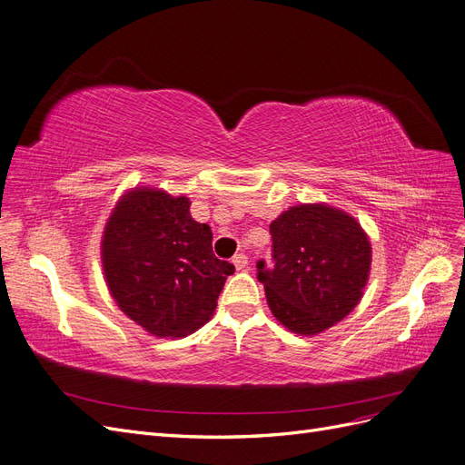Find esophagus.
Here are the masks:
<instances>
[{
  "label": "esophagus",
  "instance_id": "34e87169",
  "mask_svg": "<svg viewBox=\"0 0 465 465\" xmlns=\"http://www.w3.org/2000/svg\"><path fill=\"white\" fill-rule=\"evenodd\" d=\"M232 263H234L236 270L241 272V270H244V267L248 265V256H246V254H234V258H232Z\"/></svg>",
  "mask_w": 465,
  "mask_h": 465
}]
</instances>
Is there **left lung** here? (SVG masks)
<instances>
[{"mask_svg": "<svg viewBox=\"0 0 465 465\" xmlns=\"http://www.w3.org/2000/svg\"><path fill=\"white\" fill-rule=\"evenodd\" d=\"M273 267L258 262L267 304L283 326L316 335L341 322L362 299L372 248L355 217L326 203L283 211L272 224Z\"/></svg>", "mask_w": 465, "mask_h": 465, "instance_id": "left-lung-1", "label": "left lung"}]
</instances>
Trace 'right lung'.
Masks as SVG:
<instances>
[{
    "label": "right lung",
    "mask_w": 465,
    "mask_h": 465,
    "mask_svg": "<svg viewBox=\"0 0 465 465\" xmlns=\"http://www.w3.org/2000/svg\"><path fill=\"white\" fill-rule=\"evenodd\" d=\"M213 234L190 200L157 188L125 192L106 221L101 260L120 311L157 337H184L213 316L234 265L213 254Z\"/></svg>",
    "instance_id": "obj_1"
}]
</instances>
